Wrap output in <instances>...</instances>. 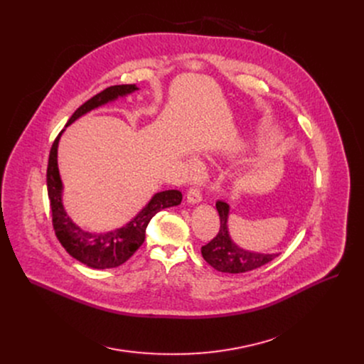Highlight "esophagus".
I'll return each instance as SVG.
<instances>
[{"instance_id": "obj_1", "label": "esophagus", "mask_w": 364, "mask_h": 364, "mask_svg": "<svg viewBox=\"0 0 364 364\" xmlns=\"http://www.w3.org/2000/svg\"><path fill=\"white\" fill-rule=\"evenodd\" d=\"M201 198H203V196H201L200 187L193 186V187L188 188V191H187V201H188V203L196 204V203H200Z\"/></svg>"}]
</instances>
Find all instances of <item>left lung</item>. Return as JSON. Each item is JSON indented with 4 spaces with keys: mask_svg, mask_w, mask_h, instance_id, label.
I'll return each instance as SVG.
<instances>
[{
    "mask_svg": "<svg viewBox=\"0 0 364 364\" xmlns=\"http://www.w3.org/2000/svg\"><path fill=\"white\" fill-rule=\"evenodd\" d=\"M216 209L220 216V229L216 237L209 243L201 246V255L204 261L215 269L226 274H242L256 268H261L274 261L278 255L253 253L237 247L229 237L228 232V215L229 204L218 201Z\"/></svg>",
    "mask_w": 364,
    "mask_h": 364,
    "instance_id": "1",
    "label": "left lung"
}]
</instances>
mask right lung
<instances>
[{"instance_id":"right-lung-1","label":"right lung","mask_w":364,"mask_h":364,"mask_svg":"<svg viewBox=\"0 0 364 364\" xmlns=\"http://www.w3.org/2000/svg\"><path fill=\"white\" fill-rule=\"evenodd\" d=\"M136 89L138 87L135 85H115L107 87L80 105L70 117L66 127L83 114ZM62 132L51 145L47 164V193L50 198L51 220H53L55 233L66 252L77 259L79 262L95 269L117 268L125 264L144 243L145 230L149 220L160 210L180 204L183 194L178 190H166L157 193L135 219L127 223V226L114 232L95 235L82 230L70 220L62 204V180L58 168V144Z\"/></svg>"}]
</instances>
